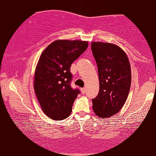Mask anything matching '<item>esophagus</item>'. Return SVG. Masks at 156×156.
Wrapping results in <instances>:
<instances>
[{
	"label": "esophagus",
	"instance_id": "1",
	"mask_svg": "<svg viewBox=\"0 0 156 156\" xmlns=\"http://www.w3.org/2000/svg\"><path fill=\"white\" fill-rule=\"evenodd\" d=\"M80 91H81V92H82L83 94H85V92H86V88L85 87L81 88L80 89Z\"/></svg>",
	"mask_w": 156,
	"mask_h": 156
}]
</instances>
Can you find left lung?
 Masks as SVG:
<instances>
[{"label":"left lung","instance_id":"left-lung-1","mask_svg":"<svg viewBox=\"0 0 156 156\" xmlns=\"http://www.w3.org/2000/svg\"><path fill=\"white\" fill-rule=\"evenodd\" d=\"M91 48L99 78L93 110L98 117L107 119L119 112L127 99L131 84L130 62L125 52L115 44L94 41Z\"/></svg>","mask_w":156,"mask_h":156}]
</instances>
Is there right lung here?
I'll return each mask as SVG.
<instances>
[{
    "instance_id": "add662e5",
    "label": "right lung",
    "mask_w": 156,
    "mask_h": 156,
    "mask_svg": "<svg viewBox=\"0 0 156 156\" xmlns=\"http://www.w3.org/2000/svg\"><path fill=\"white\" fill-rule=\"evenodd\" d=\"M87 46V41L56 40L40 55L34 73V90L43 112L52 119H65L72 111L80 90L71 87L70 68Z\"/></svg>"
}]
</instances>
